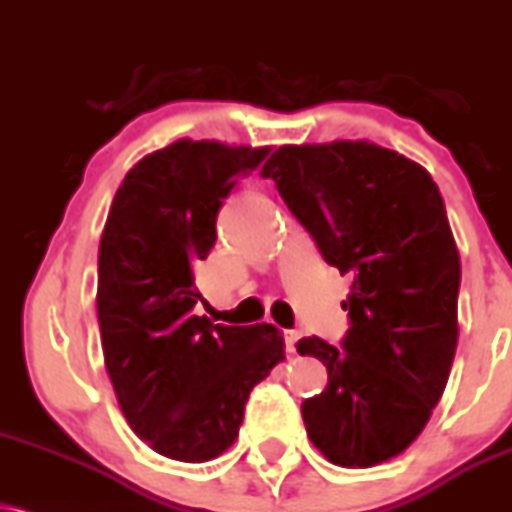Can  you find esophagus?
Listing matches in <instances>:
<instances>
[{"instance_id":"esophagus-1","label":"esophagus","mask_w":512,"mask_h":512,"mask_svg":"<svg viewBox=\"0 0 512 512\" xmlns=\"http://www.w3.org/2000/svg\"><path fill=\"white\" fill-rule=\"evenodd\" d=\"M298 338H300L298 331H293V329L283 331V341H286L288 353H295V343H298Z\"/></svg>"}]
</instances>
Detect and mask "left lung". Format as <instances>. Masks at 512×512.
<instances>
[{"mask_svg": "<svg viewBox=\"0 0 512 512\" xmlns=\"http://www.w3.org/2000/svg\"><path fill=\"white\" fill-rule=\"evenodd\" d=\"M262 176L326 264L353 276L341 348L298 341L329 372L303 403L307 436L341 467L396 458L432 417L458 346L460 257L439 188L420 164L367 140L283 145Z\"/></svg>", "mask_w": 512, "mask_h": 512, "instance_id": "left-lung-1", "label": "left lung"}]
</instances>
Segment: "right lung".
Masks as SVG:
<instances>
[{
  "label": "right lung",
  "mask_w": 512,
  "mask_h": 512,
  "mask_svg": "<svg viewBox=\"0 0 512 512\" xmlns=\"http://www.w3.org/2000/svg\"><path fill=\"white\" fill-rule=\"evenodd\" d=\"M272 147L176 140L140 159L116 190L97 260L102 353L128 424L159 455L205 463L236 441L255 384L283 360L272 324L193 315L195 264L217 214Z\"/></svg>",
  "instance_id": "add662e5"
}]
</instances>
